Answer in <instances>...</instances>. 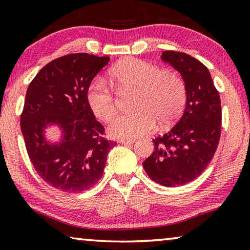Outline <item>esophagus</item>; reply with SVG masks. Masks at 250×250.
Instances as JSON below:
<instances>
[{"mask_svg":"<svg viewBox=\"0 0 250 250\" xmlns=\"http://www.w3.org/2000/svg\"><path fill=\"white\" fill-rule=\"evenodd\" d=\"M134 142H136V140H125V139L119 140V144H121V145H132V144H134Z\"/></svg>","mask_w":250,"mask_h":250,"instance_id":"34e87169","label":"esophagus"}]
</instances>
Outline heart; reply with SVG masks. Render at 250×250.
<instances>
[{
  "label": "heart",
  "mask_w": 250,
  "mask_h": 250,
  "mask_svg": "<svg viewBox=\"0 0 250 250\" xmlns=\"http://www.w3.org/2000/svg\"><path fill=\"white\" fill-rule=\"evenodd\" d=\"M110 78L119 91H136L132 108L137 111L121 114L108 126L110 136L117 139L131 140L152 132L157 120L161 125L170 124L185 105V83L173 71L128 58L111 69ZM86 102L101 121H110L117 112L116 98L101 79H94L89 84Z\"/></svg>",
  "instance_id": "heart-1"
}]
</instances>
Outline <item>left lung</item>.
<instances>
[{"instance_id": "left-lung-1", "label": "left lung", "mask_w": 250, "mask_h": 250, "mask_svg": "<svg viewBox=\"0 0 250 250\" xmlns=\"http://www.w3.org/2000/svg\"><path fill=\"white\" fill-rule=\"evenodd\" d=\"M161 60L180 73L186 108L177 124L153 139L154 151L142 162L146 175L165 187L195 180L207 168L219 144L221 104L209 70L189 54L164 51Z\"/></svg>"}]
</instances>
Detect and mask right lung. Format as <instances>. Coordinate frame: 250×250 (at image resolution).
<instances>
[{"mask_svg":"<svg viewBox=\"0 0 250 250\" xmlns=\"http://www.w3.org/2000/svg\"><path fill=\"white\" fill-rule=\"evenodd\" d=\"M109 57L68 54L40 70L26 91L21 130L26 151L39 176L64 192L90 189L101 179L114 142L86 102L93 78ZM58 126L61 138L47 139L46 129Z\"/></svg>","mask_w":250,"mask_h":250,"instance_id":"add662e5","label":"right lung"}]
</instances>
